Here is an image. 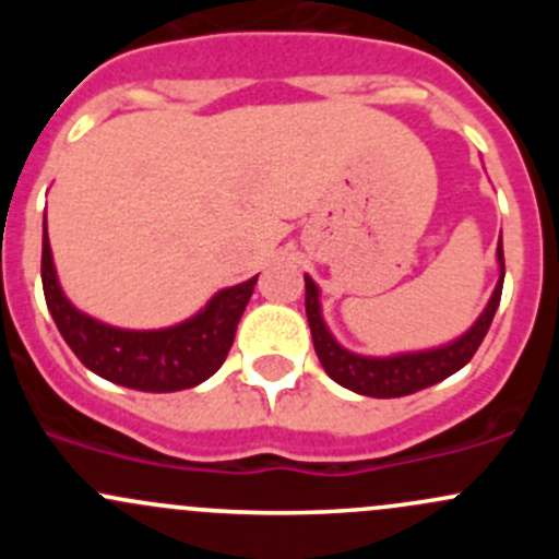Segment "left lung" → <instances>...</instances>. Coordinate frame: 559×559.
Returning <instances> with one entry per match:
<instances>
[{"label": "left lung", "instance_id": "left-lung-1", "mask_svg": "<svg viewBox=\"0 0 559 559\" xmlns=\"http://www.w3.org/2000/svg\"><path fill=\"white\" fill-rule=\"evenodd\" d=\"M498 284H495L487 308L473 321L471 330H465L460 337L443 343V346L425 348V352L392 354V357H365V354H354L346 346H341L330 332V326H326L324 316H321L319 286H316L311 275H306V313L321 368L326 370L332 381H337V384L357 394H368V397H403V394H414L419 389L449 379V376L471 362V357L481 346L484 335H487L489 324L495 319V311L500 306L506 275L503 240L498 243Z\"/></svg>", "mask_w": 559, "mask_h": 559}]
</instances>
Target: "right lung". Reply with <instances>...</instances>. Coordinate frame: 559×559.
<instances>
[{
    "instance_id": "obj_1",
    "label": "right lung",
    "mask_w": 559,
    "mask_h": 559,
    "mask_svg": "<svg viewBox=\"0 0 559 559\" xmlns=\"http://www.w3.org/2000/svg\"><path fill=\"white\" fill-rule=\"evenodd\" d=\"M259 275L227 286L186 321L162 330H123L78 311L56 275L43 218V292L67 346L92 373L140 392H178L211 379L233 348Z\"/></svg>"
}]
</instances>
